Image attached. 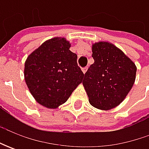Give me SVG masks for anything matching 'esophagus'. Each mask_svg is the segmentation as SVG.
Returning <instances> with one entry per match:
<instances>
[{
	"instance_id": "1",
	"label": "esophagus",
	"mask_w": 149,
	"mask_h": 149,
	"mask_svg": "<svg viewBox=\"0 0 149 149\" xmlns=\"http://www.w3.org/2000/svg\"><path fill=\"white\" fill-rule=\"evenodd\" d=\"M87 70H88V68H87V67H85V68H83V69H82V71H83L84 74H85V73H86Z\"/></svg>"
}]
</instances>
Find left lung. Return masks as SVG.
<instances>
[{"label": "left lung", "instance_id": "obj_1", "mask_svg": "<svg viewBox=\"0 0 149 149\" xmlns=\"http://www.w3.org/2000/svg\"><path fill=\"white\" fill-rule=\"evenodd\" d=\"M95 63L84 74L83 85L89 104L101 110L119 105L131 90L137 67L113 44L100 41L92 45Z\"/></svg>", "mask_w": 149, "mask_h": 149}]
</instances>
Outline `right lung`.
Returning <instances> with one entry per match:
<instances>
[{"mask_svg": "<svg viewBox=\"0 0 149 149\" xmlns=\"http://www.w3.org/2000/svg\"><path fill=\"white\" fill-rule=\"evenodd\" d=\"M64 37L45 41L25 62L26 85L36 102L47 109L65 104L82 83L84 74L77 64V54Z\"/></svg>", "mask_w": 149, "mask_h": 149, "instance_id": "right-lung-1", "label": "right lung"}]
</instances>
